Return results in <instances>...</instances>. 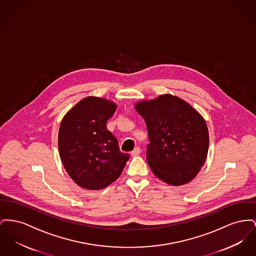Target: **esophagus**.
<instances>
[{
  "mask_svg": "<svg viewBox=\"0 0 256 256\" xmlns=\"http://www.w3.org/2000/svg\"><path fill=\"white\" fill-rule=\"evenodd\" d=\"M140 152H141L140 148H139V147H136V149L132 152V156H138V154H140Z\"/></svg>",
  "mask_w": 256,
  "mask_h": 256,
  "instance_id": "esophagus-1",
  "label": "esophagus"
}]
</instances>
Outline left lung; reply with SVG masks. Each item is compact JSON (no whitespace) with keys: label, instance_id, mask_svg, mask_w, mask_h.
<instances>
[{"label":"left lung","instance_id":"8db88e82","mask_svg":"<svg viewBox=\"0 0 256 256\" xmlns=\"http://www.w3.org/2000/svg\"><path fill=\"white\" fill-rule=\"evenodd\" d=\"M134 107L146 122L150 141L146 154L152 173L172 186L192 180L209 149V132L203 117L169 94L139 102Z\"/></svg>","mask_w":256,"mask_h":256}]
</instances>
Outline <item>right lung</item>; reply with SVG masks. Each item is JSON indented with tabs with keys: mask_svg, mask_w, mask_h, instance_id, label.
Returning a JSON list of instances; mask_svg holds the SVG:
<instances>
[{
	"mask_svg": "<svg viewBox=\"0 0 256 256\" xmlns=\"http://www.w3.org/2000/svg\"><path fill=\"white\" fill-rule=\"evenodd\" d=\"M116 109L108 100L88 96L62 120L60 160L70 178L83 188L98 190L115 182L130 156L120 152L117 138L106 126Z\"/></svg>",
	"mask_w": 256,
	"mask_h": 256,
	"instance_id": "1",
	"label": "right lung"
}]
</instances>
